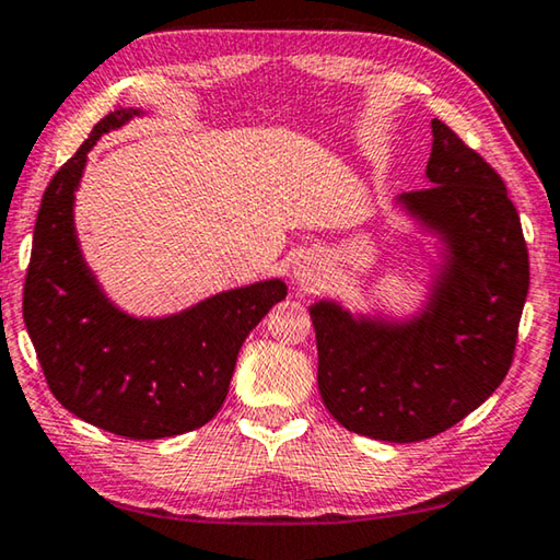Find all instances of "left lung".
Instances as JSON below:
<instances>
[{
    "label": "left lung",
    "mask_w": 560,
    "mask_h": 560,
    "mask_svg": "<svg viewBox=\"0 0 560 560\" xmlns=\"http://www.w3.org/2000/svg\"><path fill=\"white\" fill-rule=\"evenodd\" d=\"M431 129V186L398 197L448 252L425 312L388 324L334 301L308 308L328 413L392 443L439 436L501 386L530 281L518 211L499 172L441 119Z\"/></svg>",
    "instance_id": "1"
}]
</instances>
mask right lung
<instances>
[{"label": "right lung", "instance_id": "add662e5", "mask_svg": "<svg viewBox=\"0 0 560 560\" xmlns=\"http://www.w3.org/2000/svg\"><path fill=\"white\" fill-rule=\"evenodd\" d=\"M137 114H106L51 176L34 224L22 312L49 392L67 411L117 436L152 441L214 419L238 349L287 299V283L224 291L166 318H131L102 294L77 244L74 191L96 139Z\"/></svg>", "mask_w": 560, "mask_h": 560}]
</instances>
